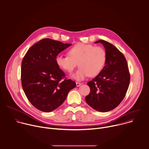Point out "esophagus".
<instances>
[{
	"mask_svg": "<svg viewBox=\"0 0 149 149\" xmlns=\"http://www.w3.org/2000/svg\"><path fill=\"white\" fill-rule=\"evenodd\" d=\"M81 83H80V82H76V85H77V86H79L80 85H81Z\"/></svg>",
	"mask_w": 149,
	"mask_h": 149,
	"instance_id": "34e87169",
	"label": "esophagus"
}]
</instances>
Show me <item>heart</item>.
<instances>
[{"mask_svg":"<svg viewBox=\"0 0 149 149\" xmlns=\"http://www.w3.org/2000/svg\"><path fill=\"white\" fill-rule=\"evenodd\" d=\"M106 62V52L100 46L91 44L78 43L68 50V55L58 54L56 57L57 66L71 73L78 65L79 68L72 75L76 80L81 81L88 76L94 77L103 70Z\"/></svg>","mask_w":149,"mask_h":149,"instance_id":"b5f03b06","label":"heart"}]
</instances>
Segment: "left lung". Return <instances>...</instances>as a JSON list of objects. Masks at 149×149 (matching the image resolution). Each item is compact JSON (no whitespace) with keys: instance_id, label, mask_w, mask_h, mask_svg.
<instances>
[{"instance_id":"obj_1","label":"left lung","mask_w":149,"mask_h":149,"mask_svg":"<svg viewBox=\"0 0 149 149\" xmlns=\"http://www.w3.org/2000/svg\"><path fill=\"white\" fill-rule=\"evenodd\" d=\"M101 43L106 52V62L102 72L87 83L91 89L85 100L93 109L107 112L117 107L124 99L130 82V74L124 54L113 45Z\"/></svg>"}]
</instances>
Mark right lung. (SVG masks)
<instances>
[{"label": "right lung", "instance_id": "right-lung-1", "mask_svg": "<svg viewBox=\"0 0 149 149\" xmlns=\"http://www.w3.org/2000/svg\"><path fill=\"white\" fill-rule=\"evenodd\" d=\"M71 44L49 38L43 39L26 53L21 63V79L24 92L37 109L50 112L65 100L70 90L76 86L56 63V56Z\"/></svg>", "mask_w": 149, "mask_h": 149}]
</instances>
